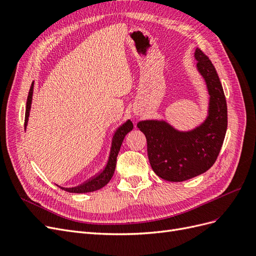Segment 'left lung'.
Segmentation results:
<instances>
[{
    "mask_svg": "<svg viewBox=\"0 0 256 256\" xmlns=\"http://www.w3.org/2000/svg\"><path fill=\"white\" fill-rule=\"evenodd\" d=\"M194 58L209 95L205 120L190 130L176 129L164 120H146L136 125L146 136L152 171L168 182L188 180L208 171L226 134L228 106L219 76L198 48Z\"/></svg>",
    "mask_w": 256,
    "mask_h": 256,
    "instance_id": "8db88e82",
    "label": "left lung"
}]
</instances>
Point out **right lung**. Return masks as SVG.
Segmentation results:
<instances>
[{"mask_svg": "<svg viewBox=\"0 0 256 256\" xmlns=\"http://www.w3.org/2000/svg\"><path fill=\"white\" fill-rule=\"evenodd\" d=\"M33 90H34V82L32 83V86L30 88L28 92V96L26 100V120H24V129H26L28 126V116H30V106H32V99H33ZM134 125L131 120H127L122 124V126H120L113 134L112 138V142H111V148H110V154H109V158H108L106 164L104 168L100 172L98 175L95 177H92V180L85 182L84 184L76 186V187L72 188H64V187H58L60 189H63L67 192H72V193H88V192H92L102 189V187L111 180V178L114 174L115 171V166H116V157H118V152L120 150L122 143L124 141V138L126 136L128 132H130L132 130Z\"/></svg>", "mask_w": 256, "mask_h": 256, "instance_id": "add662e5", "label": "right lung"}]
</instances>
